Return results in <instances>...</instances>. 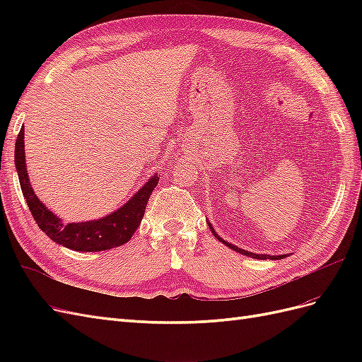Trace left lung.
Segmentation results:
<instances>
[{
  "label": "left lung",
  "instance_id": "1",
  "mask_svg": "<svg viewBox=\"0 0 362 362\" xmlns=\"http://www.w3.org/2000/svg\"><path fill=\"white\" fill-rule=\"evenodd\" d=\"M208 226H210V229H211V233L214 234V237L218 240V242H222L223 245H226L228 247H231L233 250H235V252H240V254H243V255H246V257H252V258H258V259H281V258H284L286 255H259V254H252V252H247V250H243V249H240V247H237V246H234V245H231V243H228V242H225V240H222L221 237H218L217 234H216V231L213 229V226L208 223Z\"/></svg>",
  "mask_w": 362,
  "mask_h": 362
}]
</instances>
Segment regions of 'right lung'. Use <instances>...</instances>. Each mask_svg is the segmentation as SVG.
I'll return each mask as SVG.
<instances>
[{"label":"right lung","mask_w":362,"mask_h":362,"mask_svg":"<svg viewBox=\"0 0 362 362\" xmlns=\"http://www.w3.org/2000/svg\"><path fill=\"white\" fill-rule=\"evenodd\" d=\"M15 166L18 170L21 190H23L27 205L37 226L52 242L80 252H100L127 243L136 233L141 218H144L149 196L154 192L160 180V177H152L122 208L103 218L81 223H63L62 218L52 214L37 199L36 193L31 189L25 164L24 129L19 131L16 139Z\"/></svg>","instance_id":"right-lung-1"}]
</instances>
